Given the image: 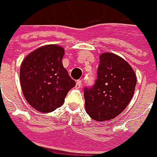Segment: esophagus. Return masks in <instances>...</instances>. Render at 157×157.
<instances>
[{
    "label": "esophagus",
    "instance_id": "1",
    "mask_svg": "<svg viewBox=\"0 0 157 157\" xmlns=\"http://www.w3.org/2000/svg\"><path fill=\"white\" fill-rule=\"evenodd\" d=\"M76 86H77V88L81 87V86H82V81H81V80H78V81H77V83H76Z\"/></svg>",
    "mask_w": 157,
    "mask_h": 157
}]
</instances>
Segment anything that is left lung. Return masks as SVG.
Wrapping results in <instances>:
<instances>
[{"label":"left lung","instance_id":"8db88e82","mask_svg":"<svg viewBox=\"0 0 157 157\" xmlns=\"http://www.w3.org/2000/svg\"><path fill=\"white\" fill-rule=\"evenodd\" d=\"M136 75L122 57L106 52L100 56L97 79L84 89L86 110L97 121L118 116L128 105L135 93Z\"/></svg>","mask_w":157,"mask_h":157}]
</instances>
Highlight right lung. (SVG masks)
<instances>
[{
    "instance_id": "obj_1",
    "label": "right lung",
    "mask_w": 157,
    "mask_h": 157,
    "mask_svg": "<svg viewBox=\"0 0 157 157\" xmlns=\"http://www.w3.org/2000/svg\"><path fill=\"white\" fill-rule=\"evenodd\" d=\"M64 50L49 44L29 53L20 68L21 90L28 103L36 110L51 113L63 105L76 82L63 66Z\"/></svg>"
}]
</instances>
